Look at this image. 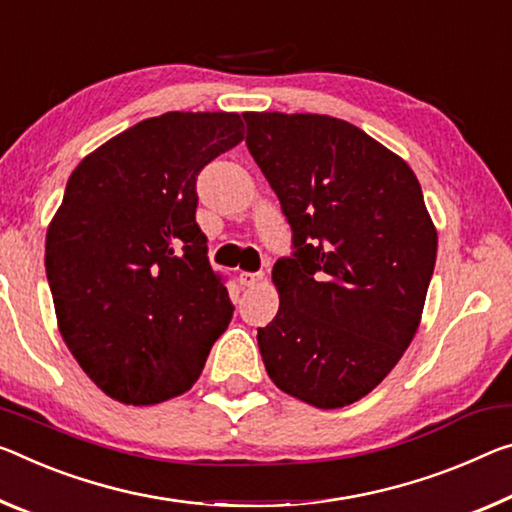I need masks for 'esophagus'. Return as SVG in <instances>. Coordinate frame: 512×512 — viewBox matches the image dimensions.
I'll list each match as a JSON object with an SVG mask.
<instances>
[{"label":"esophagus","instance_id":"34e87169","mask_svg":"<svg viewBox=\"0 0 512 512\" xmlns=\"http://www.w3.org/2000/svg\"><path fill=\"white\" fill-rule=\"evenodd\" d=\"M262 278H264L262 273H241L239 275L243 287H255V285H259V282H262Z\"/></svg>","mask_w":512,"mask_h":512}]
</instances>
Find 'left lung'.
<instances>
[{
	"instance_id": "obj_1",
	"label": "left lung",
	"mask_w": 512,
	"mask_h": 512,
	"mask_svg": "<svg viewBox=\"0 0 512 512\" xmlns=\"http://www.w3.org/2000/svg\"><path fill=\"white\" fill-rule=\"evenodd\" d=\"M294 253L273 266L280 310L257 328L282 392L321 410L367 396L419 328L437 232L417 175L360 127L319 113H243Z\"/></svg>"
}]
</instances>
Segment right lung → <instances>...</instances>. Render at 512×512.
<instances>
[{
  "label": "right lung",
  "mask_w": 512,
  "mask_h": 512,
  "mask_svg": "<svg viewBox=\"0 0 512 512\" xmlns=\"http://www.w3.org/2000/svg\"><path fill=\"white\" fill-rule=\"evenodd\" d=\"M241 141L239 113L168 111L72 170L47 227L45 271L63 342L111 399L184 394L230 323L196 223V180Z\"/></svg>",
  "instance_id": "obj_1"
}]
</instances>
